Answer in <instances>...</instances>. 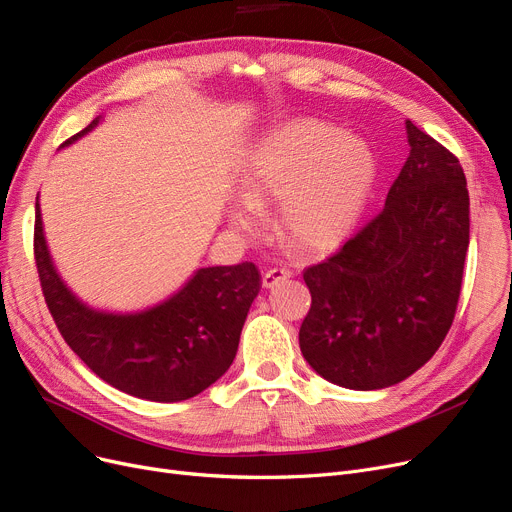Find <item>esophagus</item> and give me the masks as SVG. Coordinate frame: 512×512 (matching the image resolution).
I'll return each instance as SVG.
<instances>
[{
    "label": "esophagus",
    "instance_id": "34e87169",
    "mask_svg": "<svg viewBox=\"0 0 512 512\" xmlns=\"http://www.w3.org/2000/svg\"><path fill=\"white\" fill-rule=\"evenodd\" d=\"M286 278H291V272H288L286 268H270V270H265V274H263V286L272 288V286H276L278 282H282Z\"/></svg>",
    "mask_w": 512,
    "mask_h": 512
}]
</instances>
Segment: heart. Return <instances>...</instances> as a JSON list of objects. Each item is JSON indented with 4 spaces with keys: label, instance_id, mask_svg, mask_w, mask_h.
<instances>
[{
    "label": "heart",
    "instance_id": "1",
    "mask_svg": "<svg viewBox=\"0 0 512 512\" xmlns=\"http://www.w3.org/2000/svg\"><path fill=\"white\" fill-rule=\"evenodd\" d=\"M379 175L372 146L318 121H291L265 136L244 173V192L230 209L242 234L259 230L257 203L280 201L278 230L299 251H326L362 217Z\"/></svg>",
    "mask_w": 512,
    "mask_h": 512
}]
</instances>
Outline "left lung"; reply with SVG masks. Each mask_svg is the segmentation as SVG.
I'll return each mask as SVG.
<instances>
[{"label":"left lung","mask_w":512,"mask_h":512,"mask_svg":"<svg viewBox=\"0 0 512 512\" xmlns=\"http://www.w3.org/2000/svg\"><path fill=\"white\" fill-rule=\"evenodd\" d=\"M410 154L385 209L303 280L299 330L307 364L339 387L370 391L425 366L456 316L469 249V190L460 161L406 121Z\"/></svg>","instance_id":"obj_1"}]
</instances>
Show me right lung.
I'll return each mask as SVG.
<instances>
[{"label":"right lung","instance_id":"obj_1","mask_svg":"<svg viewBox=\"0 0 512 512\" xmlns=\"http://www.w3.org/2000/svg\"><path fill=\"white\" fill-rule=\"evenodd\" d=\"M98 125L94 119L71 144ZM35 263L62 339L102 381L150 402H182L224 376L261 288L255 263L198 270L184 288L140 314H104L64 286L43 238L35 203Z\"/></svg>","mask_w":512,"mask_h":512}]
</instances>
